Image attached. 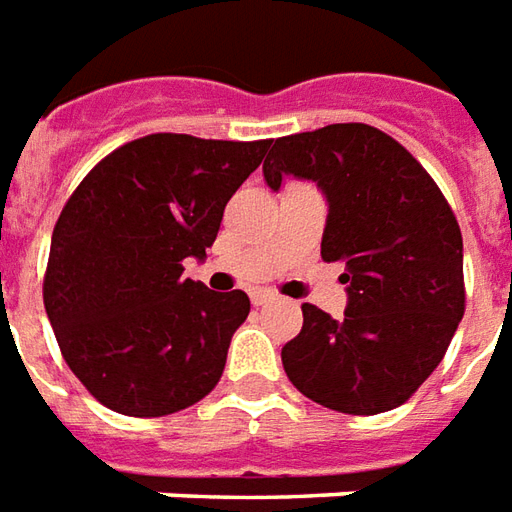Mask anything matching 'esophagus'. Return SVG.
Wrapping results in <instances>:
<instances>
[{
  "mask_svg": "<svg viewBox=\"0 0 512 512\" xmlns=\"http://www.w3.org/2000/svg\"><path fill=\"white\" fill-rule=\"evenodd\" d=\"M250 300H253V306H264V303L275 300V295L267 289H256V292H250Z\"/></svg>",
  "mask_w": 512,
  "mask_h": 512,
  "instance_id": "34e87169",
  "label": "esophagus"
}]
</instances>
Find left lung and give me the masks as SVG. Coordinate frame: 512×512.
I'll return each mask as SVG.
<instances>
[{
	"instance_id": "left-lung-1",
	"label": "left lung",
	"mask_w": 512,
	"mask_h": 512,
	"mask_svg": "<svg viewBox=\"0 0 512 512\" xmlns=\"http://www.w3.org/2000/svg\"><path fill=\"white\" fill-rule=\"evenodd\" d=\"M317 184L328 204L322 259L344 262V320L303 303V331L281 350L286 378L325 408H397L441 364L466 308L463 237L436 181L366 123L278 137L264 181Z\"/></svg>"
}]
</instances>
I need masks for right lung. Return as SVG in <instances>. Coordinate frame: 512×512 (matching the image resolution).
Returning <instances> with one entry per match:
<instances>
[{
    "instance_id": "1",
    "label": "right lung",
    "mask_w": 512,
    "mask_h": 512,
    "mask_svg": "<svg viewBox=\"0 0 512 512\" xmlns=\"http://www.w3.org/2000/svg\"><path fill=\"white\" fill-rule=\"evenodd\" d=\"M267 148L148 134L101 159L63 206L43 306L65 364L110 411L168 416L217 386L250 300L184 278L181 262H204Z\"/></svg>"
}]
</instances>
